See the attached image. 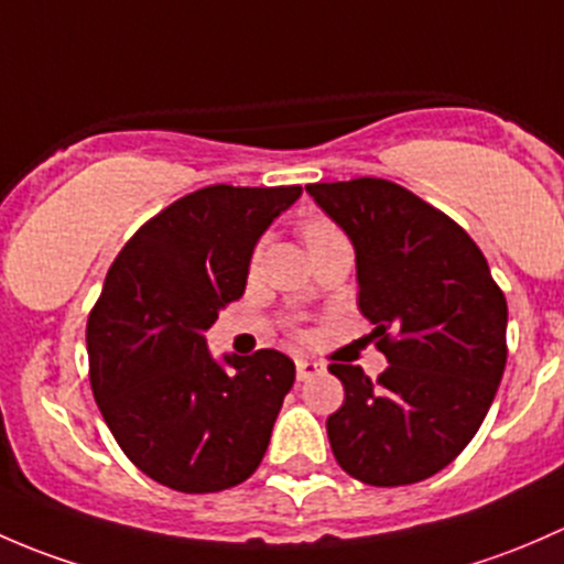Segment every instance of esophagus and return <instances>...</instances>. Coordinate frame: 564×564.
I'll list each match as a JSON object with an SVG mask.
<instances>
[{
  "instance_id": "esophagus-1",
  "label": "esophagus",
  "mask_w": 564,
  "mask_h": 564,
  "mask_svg": "<svg viewBox=\"0 0 564 564\" xmlns=\"http://www.w3.org/2000/svg\"><path fill=\"white\" fill-rule=\"evenodd\" d=\"M321 371H325V364L321 361H310V358H299L295 361V377L299 380H310L312 375H321Z\"/></svg>"
}]
</instances>
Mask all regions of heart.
Instances as JSON below:
<instances>
[{
	"label": "heart",
	"mask_w": 564,
	"mask_h": 564,
	"mask_svg": "<svg viewBox=\"0 0 564 564\" xmlns=\"http://www.w3.org/2000/svg\"><path fill=\"white\" fill-rule=\"evenodd\" d=\"M330 230H336V228H334V225H330L325 217H310V219H306V223H304V228H301V234H304V241L310 243V241H315L317 236L330 234Z\"/></svg>",
	"instance_id": "obj_1"
}]
</instances>
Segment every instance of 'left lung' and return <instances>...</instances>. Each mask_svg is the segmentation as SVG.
I'll return each mask as SVG.
<instances>
[{"label":"left lung","mask_w":564,"mask_h":564,"mask_svg":"<svg viewBox=\"0 0 564 564\" xmlns=\"http://www.w3.org/2000/svg\"><path fill=\"white\" fill-rule=\"evenodd\" d=\"M356 247L358 310L388 369L330 364L345 402L330 451L356 480L408 486L467 448L502 380L508 304L478 243L448 214L386 178L306 184Z\"/></svg>","instance_id":"1"}]
</instances>
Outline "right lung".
I'll list each match as a JSON object with an SVG mask.
<instances>
[{
  "mask_svg": "<svg viewBox=\"0 0 564 564\" xmlns=\"http://www.w3.org/2000/svg\"><path fill=\"white\" fill-rule=\"evenodd\" d=\"M299 195L203 187L141 225L108 269L86 323L91 393L124 456L167 489L212 495L263 462L295 364L258 350L225 369L203 334L241 299L254 243Z\"/></svg>",
  "mask_w": 564,
  "mask_h": 564,
  "instance_id": "add662e5",
  "label": "right lung"
}]
</instances>
